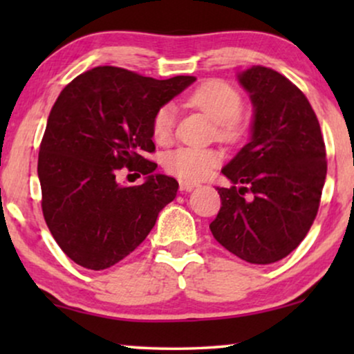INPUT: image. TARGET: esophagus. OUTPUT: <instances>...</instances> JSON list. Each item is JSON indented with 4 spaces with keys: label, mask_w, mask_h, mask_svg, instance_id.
Returning <instances> with one entry per match:
<instances>
[{
    "label": "esophagus",
    "mask_w": 354,
    "mask_h": 354,
    "mask_svg": "<svg viewBox=\"0 0 354 354\" xmlns=\"http://www.w3.org/2000/svg\"><path fill=\"white\" fill-rule=\"evenodd\" d=\"M195 187H198V183L195 182H188V180L180 182V192H192Z\"/></svg>",
    "instance_id": "obj_1"
}]
</instances>
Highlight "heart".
I'll list each match as a JSON object with an SVG mask.
<instances>
[{
    "mask_svg": "<svg viewBox=\"0 0 354 354\" xmlns=\"http://www.w3.org/2000/svg\"><path fill=\"white\" fill-rule=\"evenodd\" d=\"M192 108L206 113L216 120L217 138L225 143H236L245 137L246 122L243 114V96L234 85L221 79H209L198 85L188 95ZM176 129V109L164 104L151 119V135L158 145H169ZM222 161V154L214 148L180 147L164 156V167L182 180L198 182L206 178Z\"/></svg>",
    "mask_w": 354,
    "mask_h": 354,
    "instance_id": "1",
    "label": "heart"
}]
</instances>
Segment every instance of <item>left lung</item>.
I'll use <instances>...</instances> for the list:
<instances>
[{
  "label": "left lung",
  "mask_w": 354,
  "mask_h": 354,
  "mask_svg": "<svg viewBox=\"0 0 354 354\" xmlns=\"http://www.w3.org/2000/svg\"><path fill=\"white\" fill-rule=\"evenodd\" d=\"M239 79L254 106L253 137L222 169L234 185L216 188L221 209L209 229L240 259L270 264L292 253L316 219L326 145L313 106L287 77L253 66Z\"/></svg>",
  "instance_id": "left-lung-1"
}]
</instances>
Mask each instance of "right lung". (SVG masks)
I'll use <instances>...</instances> for the list:
<instances>
[{
    "label": "right lung",
    "instance_id": "add662e5",
    "mask_svg": "<svg viewBox=\"0 0 354 354\" xmlns=\"http://www.w3.org/2000/svg\"><path fill=\"white\" fill-rule=\"evenodd\" d=\"M196 79L143 77L114 66L77 75L53 104L38 153L41 211L53 239L91 270L132 253L177 195L176 178L154 174L151 119ZM122 167L147 176L142 186H119Z\"/></svg>",
    "mask_w": 354,
    "mask_h": 354
}]
</instances>
